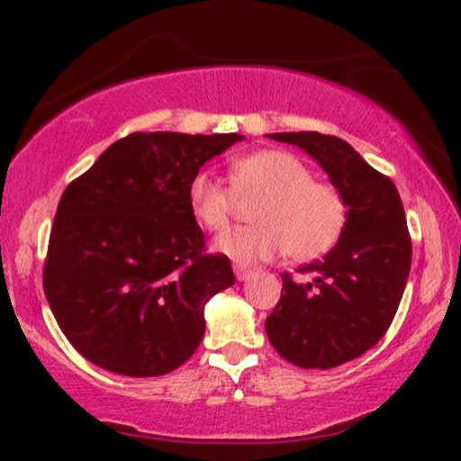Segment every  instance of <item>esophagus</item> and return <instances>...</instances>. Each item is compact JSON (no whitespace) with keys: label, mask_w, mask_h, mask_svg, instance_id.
I'll list each match as a JSON object with an SVG mask.
<instances>
[{"label":"esophagus","mask_w":461,"mask_h":461,"mask_svg":"<svg viewBox=\"0 0 461 461\" xmlns=\"http://www.w3.org/2000/svg\"><path fill=\"white\" fill-rule=\"evenodd\" d=\"M251 275H254V270L245 268V267H241V264H235V276L239 281H248Z\"/></svg>","instance_id":"34e87169"}]
</instances>
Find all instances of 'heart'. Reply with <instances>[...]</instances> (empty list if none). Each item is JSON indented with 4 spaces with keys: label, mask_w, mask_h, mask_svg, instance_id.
Masks as SVG:
<instances>
[{
    "label": "heart",
    "mask_w": 461,
    "mask_h": 461,
    "mask_svg": "<svg viewBox=\"0 0 461 461\" xmlns=\"http://www.w3.org/2000/svg\"><path fill=\"white\" fill-rule=\"evenodd\" d=\"M232 188L199 169L188 182V205L199 224L220 230L229 224L238 194H262L251 226L224 230L216 249L239 264H256L285 249L294 260H311L338 243L346 226V201L336 186L312 180V172L287 150L264 149L232 161Z\"/></svg>",
    "instance_id": "b5f03b06"
}]
</instances>
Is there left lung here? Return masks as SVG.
Here are the masks:
<instances>
[{
	"mask_svg": "<svg viewBox=\"0 0 461 461\" xmlns=\"http://www.w3.org/2000/svg\"><path fill=\"white\" fill-rule=\"evenodd\" d=\"M306 150L348 207L339 241L323 260L302 267L311 281L283 276L267 336L285 361L331 369L361 357L393 323L411 268V239L399 191L348 142L319 131L268 134Z\"/></svg>",
	"mask_w": 461,
	"mask_h": 461,
	"instance_id": "left-lung-1",
	"label": "left lung"
}]
</instances>
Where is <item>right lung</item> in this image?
<instances>
[{
  "mask_svg": "<svg viewBox=\"0 0 461 461\" xmlns=\"http://www.w3.org/2000/svg\"><path fill=\"white\" fill-rule=\"evenodd\" d=\"M241 134L136 131L111 144L62 193L43 292L73 348L119 375L186 363L203 308L235 283L224 254H203L188 182Z\"/></svg>",
  "mask_w": 461,
  "mask_h": 461,
  "instance_id": "right-lung-1",
  "label": "right lung"
}]
</instances>
